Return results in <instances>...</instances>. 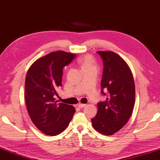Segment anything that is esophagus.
Masks as SVG:
<instances>
[{
  "label": "esophagus",
  "instance_id": "1",
  "mask_svg": "<svg viewBox=\"0 0 160 160\" xmlns=\"http://www.w3.org/2000/svg\"><path fill=\"white\" fill-rule=\"evenodd\" d=\"M86 106V104H83V103H78V106L80 108H84Z\"/></svg>",
  "mask_w": 160,
  "mask_h": 160
}]
</instances>
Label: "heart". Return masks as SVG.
<instances>
[{
	"label": "heart",
	"mask_w": 160,
	"mask_h": 160,
	"mask_svg": "<svg viewBox=\"0 0 160 160\" xmlns=\"http://www.w3.org/2000/svg\"><path fill=\"white\" fill-rule=\"evenodd\" d=\"M82 69H88V68H96V63L93 57L90 55H85L81 57L78 60Z\"/></svg>",
	"instance_id": "heart-1"
}]
</instances>
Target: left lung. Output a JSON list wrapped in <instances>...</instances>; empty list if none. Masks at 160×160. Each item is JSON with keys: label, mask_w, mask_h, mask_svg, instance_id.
I'll return each mask as SVG.
<instances>
[{"label": "left lung", "mask_w": 160, "mask_h": 160, "mask_svg": "<svg viewBox=\"0 0 160 160\" xmlns=\"http://www.w3.org/2000/svg\"><path fill=\"white\" fill-rule=\"evenodd\" d=\"M103 62L101 93L106 100L98 103L96 116L91 119L93 127L105 135L120 130L131 116L135 106V87L131 70L127 63L111 51H98ZM108 91V94L103 90Z\"/></svg>", "instance_id": "left-lung-1"}]
</instances>
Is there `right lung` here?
<instances>
[{"label":"right lung","instance_id":"right-lung-1","mask_svg":"<svg viewBox=\"0 0 160 160\" xmlns=\"http://www.w3.org/2000/svg\"><path fill=\"white\" fill-rule=\"evenodd\" d=\"M64 51L51 52L33 63L27 72L25 99L34 125L47 135L54 136L66 129L75 112L71 105L56 101L62 86L63 68L75 58Z\"/></svg>","mask_w":160,"mask_h":160}]
</instances>
